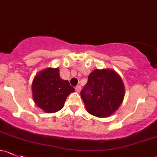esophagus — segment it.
<instances>
[{"label": "esophagus", "mask_w": 157, "mask_h": 157, "mask_svg": "<svg viewBox=\"0 0 157 157\" xmlns=\"http://www.w3.org/2000/svg\"><path fill=\"white\" fill-rule=\"evenodd\" d=\"M75 90L77 92H80V90H81V86H77L75 88Z\"/></svg>", "instance_id": "obj_1"}]
</instances>
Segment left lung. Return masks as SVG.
<instances>
[{
  "instance_id": "left-lung-1",
  "label": "left lung",
  "mask_w": 157,
  "mask_h": 157,
  "mask_svg": "<svg viewBox=\"0 0 157 157\" xmlns=\"http://www.w3.org/2000/svg\"><path fill=\"white\" fill-rule=\"evenodd\" d=\"M87 112L98 117H107L119 108L125 95L121 77L110 69H95L80 92Z\"/></svg>"
}]
</instances>
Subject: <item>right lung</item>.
Listing matches in <instances>:
<instances>
[{"label":"right lung","mask_w":157,"mask_h":157,"mask_svg":"<svg viewBox=\"0 0 157 157\" xmlns=\"http://www.w3.org/2000/svg\"><path fill=\"white\" fill-rule=\"evenodd\" d=\"M31 88L34 102L46 113L61 110L67 95L74 92L69 82L61 78L58 67L39 72L33 80Z\"/></svg>","instance_id":"1"}]
</instances>
